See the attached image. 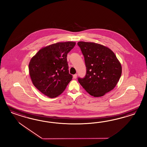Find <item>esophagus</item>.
<instances>
[{
  "label": "esophagus",
  "mask_w": 147,
  "mask_h": 147,
  "mask_svg": "<svg viewBox=\"0 0 147 147\" xmlns=\"http://www.w3.org/2000/svg\"><path fill=\"white\" fill-rule=\"evenodd\" d=\"M77 74H74V75H73V78H74V79H76V78H77Z\"/></svg>",
  "instance_id": "obj_1"
}]
</instances>
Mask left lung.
Instances as JSON below:
<instances>
[{"label": "left lung", "instance_id": "8db88e82", "mask_svg": "<svg viewBox=\"0 0 147 147\" xmlns=\"http://www.w3.org/2000/svg\"><path fill=\"white\" fill-rule=\"evenodd\" d=\"M85 58L86 74L78 78L80 85L94 97L103 96L114 89L120 78L122 67L114 53L94 42H78Z\"/></svg>", "mask_w": 147, "mask_h": 147}]
</instances>
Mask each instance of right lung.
<instances>
[{
	"label": "right lung",
	"mask_w": 147,
	"mask_h": 147,
	"mask_svg": "<svg viewBox=\"0 0 147 147\" xmlns=\"http://www.w3.org/2000/svg\"><path fill=\"white\" fill-rule=\"evenodd\" d=\"M75 45L72 41L50 45L40 49L31 59L28 68L32 83L48 97L58 96L72 80L67 55Z\"/></svg>",
	"instance_id": "right-lung-1"
}]
</instances>
